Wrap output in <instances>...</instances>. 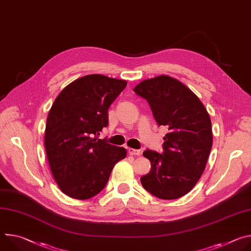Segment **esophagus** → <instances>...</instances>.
I'll list each match as a JSON object with an SVG mask.
<instances>
[{
    "instance_id": "esophagus-1",
    "label": "esophagus",
    "mask_w": 251,
    "mask_h": 251,
    "mask_svg": "<svg viewBox=\"0 0 251 251\" xmlns=\"http://www.w3.org/2000/svg\"><path fill=\"white\" fill-rule=\"evenodd\" d=\"M128 152H129V154L132 155V156H140V155L142 154V151H141V150H136V149H132V148H130V149L128 150Z\"/></svg>"
}]
</instances>
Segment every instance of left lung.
<instances>
[{"mask_svg": "<svg viewBox=\"0 0 251 251\" xmlns=\"http://www.w3.org/2000/svg\"><path fill=\"white\" fill-rule=\"evenodd\" d=\"M133 90L148 101L158 125L169 129L163 154L143 152L151 170L141 176V184L159 199L181 198L196 186L205 169L212 146L209 115L189 87L168 75L143 80Z\"/></svg>", "mask_w": 251, "mask_h": 251, "instance_id": "left-lung-1", "label": "left lung"}]
</instances>
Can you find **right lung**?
I'll return each instance as SVG.
<instances>
[{
	"label": "right lung",
	"mask_w": 251,
	"mask_h": 251,
	"mask_svg": "<svg viewBox=\"0 0 251 251\" xmlns=\"http://www.w3.org/2000/svg\"><path fill=\"white\" fill-rule=\"evenodd\" d=\"M127 81L102 75L80 77L55 98L49 112L45 148L51 174L66 196L87 200L106 186L126 149L97 138L108 125V108Z\"/></svg>",
	"instance_id": "1"
}]
</instances>
